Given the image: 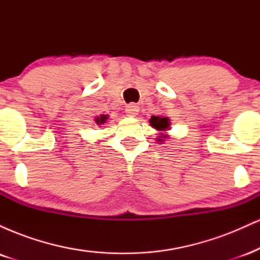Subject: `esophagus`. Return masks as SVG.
I'll list each match as a JSON object with an SVG mask.
<instances>
[{
    "label": "esophagus",
    "mask_w": 260,
    "mask_h": 260,
    "mask_svg": "<svg viewBox=\"0 0 260 260\" xmlns=\"http://www.w3.org/2000/svg\"><path fill=\"white\" fill-rule=\"evenodd\" d=\"M139 112V106L136 104H129L126 106V115L128 117H136Z\"/></svg>",
    "instance_id": "obj_1"
}]
</instances>
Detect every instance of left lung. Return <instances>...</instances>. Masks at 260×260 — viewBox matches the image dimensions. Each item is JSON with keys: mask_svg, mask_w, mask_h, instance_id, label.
<instances>
[{"mask_svg": "<svg viewBox=\"0 0 260 260\" xmlns=\"http://www.w3.org/2000/svg\"><path fill=\"white\" fill-rule=\"evenodd\" d=\"M149 123L155 129L159 131L160 134L156 138L157 142L162 143L164 139L169 138V134L166 132V131L170 129V126H171V122H170L169 117H165V116H151Z\"/></svg>", "mask_w": 260, "mask_h": 260, "instance_id": "1", "label": "left lung"}]
</instances>
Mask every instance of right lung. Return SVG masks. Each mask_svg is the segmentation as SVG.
<instances>
[{"label": "right lung", "mask_w": 260, "mask_h": 260, "mask_svg": "<svg viewBox=\"0 0 260 260\" xmlns=\"http://www.w3.org/2000/svg\"><path fill=\"white\" fill-rule=\"evenodd\" d=\"M107 118H109V115H100V116H98L96 118H95V122H96L98 126H100V124L105 123Z\"/></svg>", "instance_id": "add662e5"}]
</instances>
